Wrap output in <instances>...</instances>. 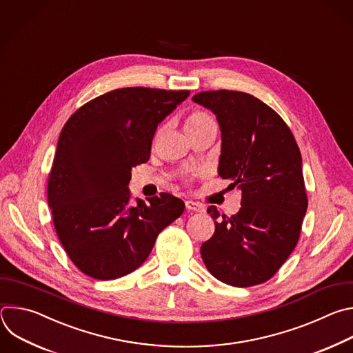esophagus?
<instances>
[{
	"instance_id": "1",
	"label": "esophagus",
	"mask_w": 353,
	"mask_h": 353,
	"mask_svg": "<svg viewBox=\"0 0 353 353\" xmlns=\"http://www.w3.org/2000/svg\"><path fill=\"white\" fill-rule=\"evenodd\" d=\"M185 207H186V210H189V211H196V213H201V211H204V208H203L201 204H199V203H196V201H192V200H186V201H185Z\"/></svg>"
}]
</instances>
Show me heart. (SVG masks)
Returning a JSON list of instances; mask_svg holds the SVG:
<instances>
[{"label": "heart", "mask_w": 353, "mask_h": 353, "mask_svg": "<svg viewBox=\"0 0 353 353\" xmlns=\"http://www.w3.org/2000/svg\"><path fill=\"white\" fill-rule=\"evenodd\" d=\"M210 122H214V119L211 118L207 112L203 111H193L188 115L186 118V128H197Z\"/></svg>", "instance_id": "b5f03b06"}]
</instances>
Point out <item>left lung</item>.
<instances>
[{
    "label": "left lung",
    "mask_w": 353,
    "mask_h": 353,
    "mask_svg": "<svg viewBox=\"0 0 353 353\" xmlns=\"http://www.w3.org/2000/svg\"><path fill=\"white\" fill-rule=\"evenodd\" d=\"M217 115L221 128L219 175L242 190L241 210L217 221L200 248L207 270L221 283L246 288L268 281L295 249L307 208L296 140L271 107L236 90L200 92L192 99Z\"/></svg>",
    "instance_id": "8db88e82"
}]
</instances>
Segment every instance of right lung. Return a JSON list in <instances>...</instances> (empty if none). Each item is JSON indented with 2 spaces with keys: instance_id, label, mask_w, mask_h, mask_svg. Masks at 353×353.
Wrapping results in <instances>:
<instances>
[{
  "instance_id": "1",
  "label": "right lung",
  "mask_w": 353,
  "mask_h": 353,
  "mask_svg": "<svg viewBox=\"0 0 353 353\" xmlns=\"http://www.w3.org/2000/svg\"><path fill=\"white\" fill-rule=\"evenodd\" d=\"M189 94L117 89L83 104L63 125L47 199L57 236L83 274L107 281L132 272L183 213V201L170 193L130 205L128 183L132 167L149 161L159 123Z\"/></svg>"
}]
</instances>
